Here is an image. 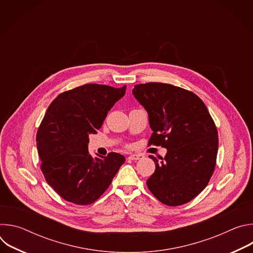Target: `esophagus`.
<instances>
[{
	"instance_id": "1",
	"label": "esophagus",
	"mask_w": 253,
	"mask_h": 253,
	"mask_svg": "<svg viewBox=\"0 0 253 253\" xmlns=\"http://www.w3.org/2000/svg\"><path fill=\"white\" fill-rule=\"evenodd\" d=\"M128 158L130 160H139V159L143 158V155H141V154H131V155H129Z\"/></svg>"
}]
</instances>
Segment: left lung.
I'll list each match as a JSON object with an SVG mask.
<instances>
[{
	"label": "left lung",
	"instance_id": "obj_1",
	"mask_svg": "<svg viewBox=\"0 0 253 253\" xmlns=\"http://www.w3.org/2000/svg\"><path fill=\"white\" fill-rule=\"evenodd\" d=\"M133 95L148 113L153 131L148 145L167 153L147 180L163 204L182 205L196 197L213 174L218 150L217 129L203 101L194 93L164 83L134 86Z\"/></svg>",
	"mask_w": 253,
	"mask_h": 253
}]
</instances>
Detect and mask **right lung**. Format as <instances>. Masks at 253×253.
<instances>
[{
	"label": "right lung",
	"mask_w": 253,
	"mask_h": 253,
	"mask_svg": "<svg viewBox=\"0 0 253 253\" xmlns=\"http://www.w3.org/2000/svg\"><path fill=\"white\" fill-rule=\"evenodd\" d=\"M125 91L126 86L85 84L60 94L50 104L36 141L46 181L65 200L93 203L125 162L116 152L93 158L88 151L89 135L97 133Z\"/></svg>",
	"instance_id": "obj_1"
}]
</instances>
